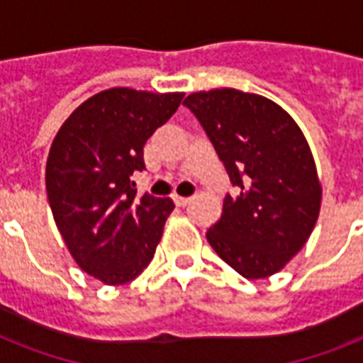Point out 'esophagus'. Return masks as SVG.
<instances>
[{
  "label": "esophagus",
  "mask_w": 363,
  "mask_h": 363,
  "mask_svg": "<svg viewBox=\"0 0 363 363\" xmlns=\"http://www.w3.org/2000/svg\"><path fill=\"white\" fill-rule=\"evenodd\" d=\"M190 199H192V198H184V196H175V203L179 205V207H184V205L190 203Z\"/></svg>",
  "instance_id": "obj_1"
}]
</instances>
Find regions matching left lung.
Here are the masks:
<instances>
[{
	"mask_svg": "<svg viewBox=\"0 0 363 363\" xmlns=\"http://www.w3.org/2000/svg\"><path fill=\"white\" fill-rule=\"evenodd\" d=\"M184 105L238 188L224 198L207 241L245 279L275 275L301 250L320 213L322 186L303 131L281 105L235 88L190 94Z\"/></svg>",
	"mask_w": 363,
	"mask_h": 363,
	"instance_id": "8db88e82",
	"label": "left lung"
}]
</instances>
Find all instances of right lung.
<instances>
[{
	"label": "right lung",
	"mask_w": 363,
	"mask_h": 363,
	"mask_svg": "<svg viewBox=\"0 0 363 363\" xmlns=\"http://www.w3.org/2000/svg\"><path fill=\"white\" fill-rule=\"evenodd\" d=\"M184 94L109 88L62 124L47 160V196L79 267L104 284L133 281L154 258L173 199L137 194L143 147Z\"/></svg>",
	"instance_id": "add662e5"
}]
</instances>
